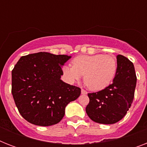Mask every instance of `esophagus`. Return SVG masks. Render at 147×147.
Listing matches in <instances>:
<instances>
[{
  "label": "esophagus",
  "mask_w": 147,
  "mask_h": 147,
  "mask_svg": "<svg viewBox=\"0 0 147 147\" xmlns=\"http://www.w3.org/2000/svg\"><path fill=\"white\" fill-rule=\"evenodd\" d=\"M81 92H82V94H87V92L84 89H82L81 90Z\"/></svg>",
  "instance_id": "1"
}]
</instances>
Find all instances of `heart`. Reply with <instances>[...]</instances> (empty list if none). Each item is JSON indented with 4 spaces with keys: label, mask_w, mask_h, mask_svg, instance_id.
<instances>
[{
    "label": "heart",
    "mask_w": 147,
    "mask_h": 147,
    "mask_svg": "<svg viewBox=\"0 0 147 147\" xmlns=\"http://www.w3.org/2000/svg\"><path fill=\"white\" fill-rule=\"evenodd\" d=\"M72 65H66L62 68L67 82L73 84L84 75L86 85L93 91L108 87L114 80L118 69L116 58L100 53L78 55L72 60Z\"/></svg>",
    "instance_id": "1"
}]
</instances>
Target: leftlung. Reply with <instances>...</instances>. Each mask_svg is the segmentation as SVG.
I'll use <instances>...</instances> for the list:
<instances>
[{"label": "left lung", "instance_id": "8db88e82", "mask_svg": "<svg viewBox=\"0 0 147 147\" xmlns=\"http://www.w3.org/2000/svg\"><path fill=\"white\" fill-rule=\"evenodd\" d=\"M117 73L113 83L105 89L88 93V116L96 123L112 124L121 121L131 106L134 97L137 76L132 62L117 55Z\"/></svg>", "mask_w": 147, "mask_h": 147}]
</instances>
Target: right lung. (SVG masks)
Returning <instances> with one entry per match:
<instances>
[{"instance_id":"1","label":"right lung","mask_w":147,"mask_h":147,"mask_svg":"<svg viewBox=\"0 0 147 147\" xmlns=\"http://www.w3.org/2000/svg\"><path fill=\"white\" fill-rule=\"evenodd\" d=\"M71 58L40 52L22 56L12 70L15 105L26 121L38 126L58 123L81 88L62 82V65Z\"/></svg>"}]
</instances>
